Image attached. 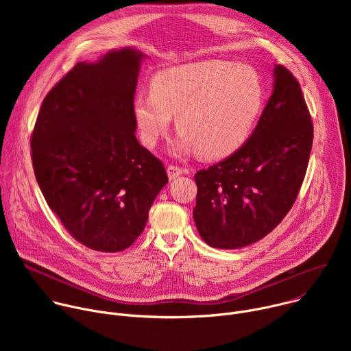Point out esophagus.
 Masks as SVG:
<instances>
[{
	"label": "esophagus",
	"instance_id": "esophagus-1",
	"mask_svg": "<svg viewBox=\"0 0 351 351\" xmlns=\"http://www.w3.org/2000/svg\"><path fill=\"white\" fill-rule=\"evenodd\" d=\"M167 173H168L169 180H173V179H176L178 176H180V175L183 173V171H182V168H179V167L168 165V168H167Z\"/></svg>",
	"mask_w": 351,
	"mask_h": 351
}]
</instances>
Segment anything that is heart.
<instances>
[{
	"label": "heart",
	"mask_w": 351,
	"mask_h": 351,
	"mask_svg": "<svg viewBox=\"0 0 351 351\" xmlns=\"http://www.w3.org/2000/svg\"><path fill=\"white\" fill-rule=\"evenodd\" d=\"M258 72L245 64L208 60L160 71L152 93H137L132 112L144 145L153 148L176 117L180 129L169 152L217 160L239 149L252 133L263 108Z\"/></svg>",
	"instance_id": "1"
}]
</instances>
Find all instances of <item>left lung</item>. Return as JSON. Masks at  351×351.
I'll return each instance as SVG.
<instances>
[{
  "label": "left lung",
  "instance_id": "1",
  "mask_svg": "<svg viewBox=\"0 0 351 351\" xmlns=\"http://www.w3.org/2000/svg\"><path fill=\"white\" fill-rule=\"evenodd\" d=\"M272 94L247 141L223 161L198 171L193 218L203 240L222 250L253 244L291 208L313 145V122L295 77L272 71Z\"/></svg>",
  "mask_w": 351,
  "mask_h": 351
}]
</instances>
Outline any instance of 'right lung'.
<instances>
[{"label":"right lung","mask_w":351,"mask_h":351,"mask_svg":"<svg viewBox=\"0 0 351 351\" xmlns=\"http://www.w3.org/2000/svg\"><path fill=\"white\" fill-rule=\"evenodd\" d=\"M147 57L125 47L77 62L44 98L33 130L32 161L47 204L97 252L130 247L168 183L162 162L134 136L132 101Z\"/></svg>","instance_id":"obj_1"}]
</instances>
